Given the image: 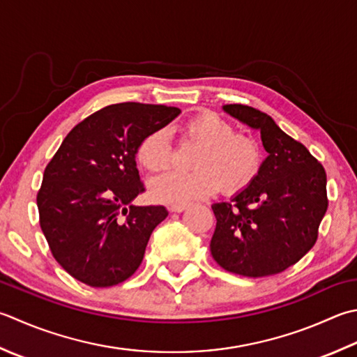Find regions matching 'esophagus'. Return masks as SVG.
Instances as JSON below:
<instances>
[{
	"label": "esophagus",
	"mask_w": 357,
	"mask_h": 357,
	"mask_svg": "<svg viewBox=\"0 0 357 357\" xmlns=\"http://www.w3.org/2000/svg\"><path fill=\"white\" fill-rule=\"evenodd\" d=\"M185 208H187L185 204H172V206L169 207V211L173 212V213H181V212H184Z\"/></svg>",
	"instance_id": "34e87169"
}]
</instances>
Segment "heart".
<instances>
[{"mask_svg": "<svg viewBox=\"0 0 357 357\" xmlns=\"http://www.w3.org/2000/svg\"><path fill=\"white\" fill-rule=\"evenodd\" d=\"M184 135L202 144L193 158L192 172H170L151 183L153 198L183 204L211 197L220 187L226 193L246 188L261 169V146L254 137L241 132L221 116L201 113L184 125ZM136 159L145 170L160 173L173 159V146L167 130L149 132L136 149Z\"/></svg>", "mask_w": 357, "mask_h": 357, "instance_id": "b5f03b06", "label": "heart"}]
</instances>
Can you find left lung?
I'll return each mask as SVG.
<instances>
[{"label":"left lung","instance_id":"8db88e82","mask_svg":"<svg viewBox=\"0 0 357 357\" xmlns=\"http://www.w3.org/2000/svg\"><path fill=\"white\" fill-rule=\"evenodd\" d=\"M225 111L260 131L268 158L241 193L212 206V257L232 274H280L317 241L328 208L325 169L263 111L241 103Z\"/></svg>","mask_w":357,"mask_h":357}]
</instances>
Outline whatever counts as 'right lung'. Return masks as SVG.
Returning <instances> with one entry per match:
<instances>
[{
	"instance_id": "right-lung-1",
	"label": "right lung",
	"mask_w": 357,
	"mask_h": 357,
	"mask_svg": "<svg viewBox=\"0 0 357 357\" xmlns=\"http://www.w3.org/2000/svg\"><path fill=\"white\" fill-rule=\"evenodd\" d=\"M179 113L164 105H108L77 123L49 160L37 193L40 227L75 280L108 288L141 266L151 232L169 212L131 204L145 192L136 149Z\"/></svg>"
}]
</instances>
